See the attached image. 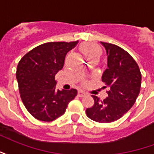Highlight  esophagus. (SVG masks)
I'll return each mask as SVG.
<instances>
[{"label": "esophagus", "instance_id": "34e87169", "mask_svg": "<svg viewBox=\"0 0 154 154\" xmlns=\"http://www.w3.org/2000/svg\"><path fill=\"white\" fill-rule=\"evenodd\" d=\"M85 96H87V93H85L83 91H78V97H85Z\"/></svg>", "mask_w": 154, "mask_h": 154}]
</instances>
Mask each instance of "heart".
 <instances>
[{
    "label": "heart",
    "mask_w": 154,
    "mask_h": 154,
    "mask_svg": "<svg viewBox=\"0 0 154 154\" xmlns=\"http://www.w3.org/2000/svg\"><path fill=\"white\" fill-rule=\"evenodd\" d=\"M81 50L87 57L92 58L100 55V48L97 44H87L81 47Z\"/></svg>",
    "instance_id": "obj_1"
}]
</instances>
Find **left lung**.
Returning a JSON list of instances; mask_svg holds the SVG:
<instances>
[{"instance_id": "obj_1", "label": "left lung", "mask_w": 154, "mask_h": 154, "mask_svg": "<svg viewBox=\"0 0 154 154\" xmlns=\"http://www.w3.org/2000/svg\"><path fill=\"white\" fill-rule=\"evenodd\" d=\"M107 55V68L101 80L108 97L100 100L92 96L93 106L87 108V116L94 121L110 123L120 119L134 106L141 87V72L135 60L117 45L100 42Z\"/></svg>"}]
</instances>
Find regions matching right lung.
Here are the masks:
<instances>
[{
  "instance_id": "obj_1",
  "label": "right lung",
  "mask_w": 154,
  "mask_h": 154,
  "mask_svg": "<svg viewBox=\"0 0 154 154\" xmlns=\"http://www.w3.org/2000/svg\"><path fill=\"white\" fill-rule=\"evenodd\" d=\"M75 42H49L25 54L16 69L20 97L29 113L41 121H53L65 113L76 89L57 90L55 75L64 65L66 54L77 46Z\"/></svg>"
}]
</instances>
